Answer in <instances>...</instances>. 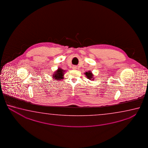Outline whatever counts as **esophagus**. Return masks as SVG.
I'll list each match as a JSON object with an SVG mask.
<instances>
[{
    "label": "esophagus",
    "instance_id": "obj_1",
    "mask_svg": "<svg viewBox=\"0 0 148 148\" xmlns=\"http://www.w3.org/2000/svg\"><path fill=\"white\" fill-rule=\"evenodd\" d=\"M77 66H73V69H77Z\"/></svg>",
    "mask_w": 148,
    "mask_h": 148
}]
</instances>
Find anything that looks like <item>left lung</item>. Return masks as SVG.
<instances>
[{"mask_svg":"<svg viewBox=\"0 0 148 148\" xmlns=\"http://www.w3.org/2000/svg\"><path fill=\"white\" fill-rule=\"evenodd\" d=\"M85 75H86V77H87V78L88 79H90V80H92L91 79L93 78V74L92 73H90V71H88V72H86L85 73Z\"/></svg>","mask_w":148,"mask_h":148,"instance_id":"8db88e82","label":"left lung"}]
</instances>
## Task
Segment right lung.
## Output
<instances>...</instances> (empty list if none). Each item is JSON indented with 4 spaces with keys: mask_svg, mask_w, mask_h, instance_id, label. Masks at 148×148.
Listing matches in <instances>:
<instances>
[{
    "mask_svg": "<svg viewBox=\"0 0 148 148\" xmlns=\"http://www.w3.org/2000/svg\"><path fill=\"white\" fill-rule=\"evenodd\" d=\"M64 71L58 68V70L56 71V73L54 74V75H53V77H54V79H56L57 80H60V79H62L63 78V75H64Z\"/></svg>",
    "mask_w": 148,
    "mask_h": 148,
    "instance_id": "obj_1",
    "label": "right lung"
}]
</instances>
